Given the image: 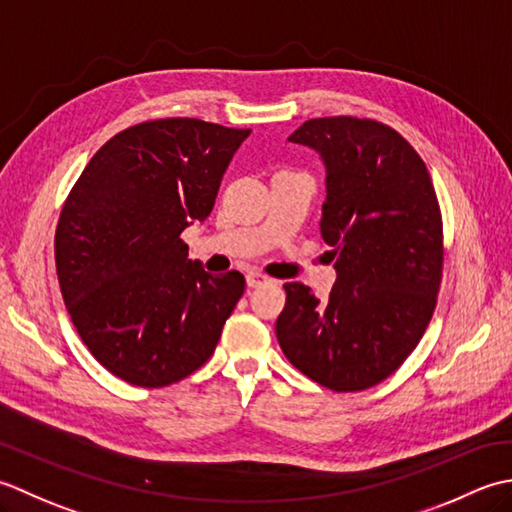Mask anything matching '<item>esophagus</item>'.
I'll list each match as a JSON object with an SVG mask.
<instances>
[{
	"instance_id": "34e87169",
	"label": "esophagus",
	"mask_w": 512,
	"mask_h": 512,
	"mask_svg": "<svg viewBox=\"0 0 512 512\" xmlns=\"http://www.w3.org/2000/svg\"><path fill=\"white\" fill-rule=\"evenodd\" d=\"M245 280H247V287H252V289L263 287V285L269 283V278L263 276V274H258V271H249V274L245 276Z\"/></svg>"
}]
</instances>
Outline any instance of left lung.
<instances>
[{"instance_id": "1", "label": "left lung", "mask_w": 512, "mask_h": 512, "mask_svg": "<svg viewBox=\"0 0 512 512\" xmlns=\"http://www.w3.org/2000/svg\"><path fill=\"white\" fill-rule=\"evenodd\" d=\"M325 165L320 234L336 258L327 300L287 283L276 338L287 360L331 391H364L424 336L442 276V221L429 170L389 125L311 119L289 137Z\"/></svg>"}]
</instances>
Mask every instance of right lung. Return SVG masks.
Here are the masks:
<instances>
[{"label":"right lung","mask_w":512,"mask_h":512,"mask_svg":"<svg viewBox=\"0 0 512 512\" xmlns=\"http://www.w3.org/2000/svg\"><path fill=\"white\" fill-rule=\"evenodd\" d=\"M252 130L161 119L92 156L61 210L55 260L83 344L134 387H168L210 360L245 291L187 258L183 229L210 216L229 161Z\"/></svg>","instance_id":"1"}]
</instances>
